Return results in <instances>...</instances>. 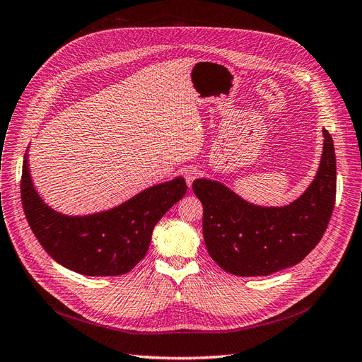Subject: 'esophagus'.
Segmentation results:
<instances>
[{
	"instance_id": "esophagus-1",
	"label": "esophagus",
	"mask_w": 362,
	"mask_h": 362,
	"mask_svg": "<svg viewBox=\"0 0 362 362\" xmlns=\"http://www.w3.org/2000/svg\"><path fill=\"white\" fill-rule=\"evenodd\" d=\"M200 174H202V171L197 167H189V168L185 170L183 175H185V180H187V183H188V187H191L192 182L197 179Z\"/></svg>"
}]
</instances>
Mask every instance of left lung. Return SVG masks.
<instances>
[{
    "mask_svg": "<svg viewBox=\"0 0 362 362\" xmlns=\"http://www.w3.org/2000/svg\"><path fill=\"white\" fill-rule=\"evenodd\" d=\"M320 168L291 204L262 208L247 203L220 182L197 179L192 191L203 204V238L212 259L235 276H268L293 267L323 238L337 194L332 136L323 130Z\"/></svg>",
    "mask_w": 362,
    "mask_h": 362,
    "instance_id": "obj_1",
    "label": "left lung"
}]
</instances>
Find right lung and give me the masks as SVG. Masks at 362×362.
<instances>
[{
    "label": "right lung",
    "instance_id": "right-lung-1",
    "mask_svg": "<svg viewBox=\"0 0 362 362\" xmlns=\"http://www.w3.org/2000/svg\"><path fill=\"white\" fill-rule=\"evenodd\" d=\"M187 194L183 177L139 192L106 212L62 215L47 206L30 179L27 154L21 177V200L30 229L56 262L85 276L129 273L144 256L154 226Z\"/></svg>",
    "mask_w": 362,
    "mask_h": 362
}]
</instances>
